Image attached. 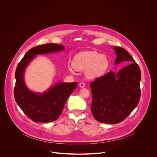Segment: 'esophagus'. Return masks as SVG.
I'll list each match as a JSON object with an SVG mask.
<instances>
[{
	"instance_id": "1",
	"label": "esophagus",
	"mask_w": 157,
	"mask_h": 157,
	"mask_svg": "<svg viewBox=\"0 0 157 157\" xmlns=\"http://www.w3.org/2000/svg\"><path fill=\"white\" fill-rule=\"evenodd\" d=\"M79 87H80L81 88H83V87H85V84H84V82H80L79 84Z\"/></svg>"
}]
</instances>
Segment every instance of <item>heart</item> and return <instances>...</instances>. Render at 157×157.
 I'll return each instance as SVG.
<instances>
[{
  "instance_id": "heart-1",
  "label": "heart",
  "mask_w": 157,
  "mask_h": 157,
  "mask_svg": "<svg viewBox=\"0 0 157 157\" xmlns=\"http://www.w3.org/2000/svg\"><path fill=\"white\" fill-rule=\"evenodd\" d=\"M109 66L108 58L95 51L82 52L76 54L73 59L72 66L68 68L72 72L86 70V76L90 79H94L102 76Z\"/></svg>"
}]
</instances>
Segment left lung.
<instances>
[{
  "instance_id": "left-lung-1",
  "label": "left lung",
  "mask_w": 157,
  "mask_h": 157,
  "mask_svg": "<svg viewBox=\"0 0 157 157\" xmlns=\"http://www.w3.org/2000/svg\"><path fill=\"white\" fill-rule=\"evenodd\" d=\"M115 64L130 63L117 73L109 71L90 84L91 112L94 119L105 124L123 121L138 105L140 98L141 72L139 65L123 48L114 47Z\"/></svg>"
}]
</instances>
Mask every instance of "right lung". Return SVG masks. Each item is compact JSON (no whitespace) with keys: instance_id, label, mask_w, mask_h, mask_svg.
Masks as SVG:
<instances>
[{"instance_id":"obj_1","label":"right lung","mask_w":157,"mask_h":157,"mask_svg":"<svg viewBox=\"0 0 157 157\" xmlns=\"http://www.w3.org/2000/svg\"><path fill=\"white\" fill-rule=\"evenodd\" d=\"M64 48V46L55 43H47L32 48L17 67L14 98L25 115L34 122L47 123L58 119L67 99L76 89L78 83L59 82L50 87L46 92L33 93L25 84L24 79L25 70L36 55L58 52L63 50Z\"/></svg>"}]
</instances>
